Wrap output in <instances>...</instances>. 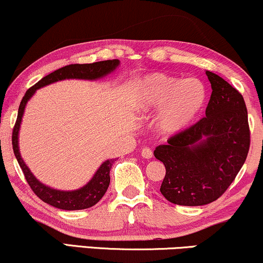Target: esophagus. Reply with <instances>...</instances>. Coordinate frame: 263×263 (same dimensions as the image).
<instances>
[{"label":"esophagus","mask_w":263,"mask_h":263,"mask_svg":"<svg viewBox=\"0 0 263 263\" xmlns=\"http://www.w3.org/2000/svg\"><path fill=\"white\" fill-rule=\"evenodd\" d=\"M141 156L144 157V158H146V160H150V158H152V156H154V154H152L151 148L144 147L141 150Z\"/></svg>","instance_id":"obj_1"}]
</instances>
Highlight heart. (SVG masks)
<instances>
[{
	"instance_id": "obj_1",
	"label": "heart",
	"mask_w": 263,
	"mask_h": 263,
	"mask_svg": "<svg viewBox=\"0 0 263 263\" xmlns=\"http://www.w3.org/2000/svg\"><path fill=\"white\" fill-rule=\"evenodd\" d=\"M206 101L207 90L200 79L152 73L138 82L134 106L146 115L157 111L155 130L161 137L174 138L190 128Z\"/></svg>"
}]
</instances>
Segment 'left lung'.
<instances>
[{
  "label": "left lung",
  "mask_w": 263,
  "mask_h": 263,
  "mask_svg": "<svg viewBox=\"0 0 263 263\" xmlns=\"http://www.w3.org/2000/svg\"><path fill=\"white\" fill-rule=\"evenodd\" d=\"M212 93L206 116L154 151L166 167L161 194L172 203L202 206L222 195L241 170L250 147L241 93L206 70Z\"/></svg>",
  "instance_id": "8db88e82"
}]
</instances>
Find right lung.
<instances>
[{
	"instance_id": "obj_1",
	"label": "right lung",
	"mask_w": 263,
	"mask_h": 263,
	"mask_svg": "<svg viewBox=\"0 0 263 263\" xmlns=\"http://www.w3.org/2000/svg\"><path fill=\"white\" fill-rule=\"evenodd\" d=\"M119 60H108L101 61V62L89 63V64H69V66L62 67L60 69L54 70L48 76L44 77L41 80L31 86L30 89L25 92L23 97L21 105L18 109L17 122H15L14 128H13L12 135V145L13 152H14L15 158H17L19 166H21L23 173H24L25 179H27L29 186L31 187L35 195L48 203V205L56 207V209L67 210V211H76L89 209L96 205L108 189L109 185V171H111L112 164L115 163V158L106 160L102 162V164L97 168L91 179H90L85 185L76 190H58L53 187L45 185L40 180L36 179V177L32 174V172L29 170V167L25 164L24 160L22 158L21 151H19V129H21L23 115H24L25 107L29 100L34 96L36 90L41 87L50 85V84L61 82L66 79H82V80H97L102 79L115 72L119 66Z\"/></svg>"
}]
</instances>
